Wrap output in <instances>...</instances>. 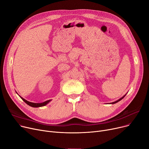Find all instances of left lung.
Segmentation results:
<instances>
[{
  "label": "left lung",
  "mask_w": 149,
  "mask_h": 149,
  "mask_svg": "<svg viewBox=\"0 0 149 149\" xmlns=\"http://www.w3.org/2000/svg\"><path fill=\"white\" fill-rule=\"evenodd\" d=\"M125 96H126V95H124V96H123V97H121V98L120 99H119L118 100H117V101H114V102H113V103H111V104H115V103H116L117 102H118V101H120V100H122V99H123V98H124V97Z\"/></svg>",
  "instance_id": "8db88e82"
}]
</instances>
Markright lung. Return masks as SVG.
Segmentation results:
<instances>
[{
	"label": "right lung",
	"instance_id": "right-lung-1",
	"mask_svg": "<svg viewBox=\"0 0 149 149\" xmlns=\"http://www.w3.org/2000/svg\"><path fill=\"white\" fill-rule=\"evenodd\" d=\"M22 99V100L24 101L25 103H26L28 105L31 106V107H42V106H44L45 105H46L47 104H48L49 102H50V101H51V100H47L46 101H45V102H43V103H32V102H29V101L25 100L24 98H23L22 97H21L20 96H19Z\"/></svg>",
	"mask_w": 149,
	"mask_h": 149
}]
</instances>
